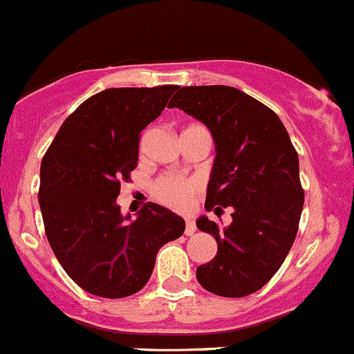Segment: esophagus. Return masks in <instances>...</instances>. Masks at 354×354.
<instances>
[{"label": "esophagus", "mask_w": 354, "mask_h": 354, "mask_svg": "<svg viewBox=\"0 0 354 354\" xmlns=\"http://www.w3.org/2000/svg\"><path fill=\"white\" fill-rule=\"evenodd\" d=\"M197 231V226H195V223L192 219H187V227H185V234L187 236H192V234Z\"/></svg>", "instance_id": "obj_1"}]
</instances>
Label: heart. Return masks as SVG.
Masks as SVG:
<instances>
[{
	"instance_id": "obj_1",
	"label": "heart",
	"mask_w": 354,
	"mask_h": 354,
	"mask_svg": "<svg viewBox=\"0 0 354 354\" xmlns=\"http://www.w3.org/2000/svg\"><path fill=\"white\" fill-rule=\"evenodd\" d=\"M197 127V124H194ZM198 194V183L195 180L178 176H162L152 187V195L171 209H187Z\"/></svg>"
}]
</instances>
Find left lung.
Here are the masks:
<instances>
[{
    "label": "left lung",
    "mask_w": 354,
    "mask_h": 354,
    "mask_svg": "<svg viewBox=\"0 0 354 354\" xmlns=\"http://www.w3.org/2000/svg\"><path fill=\"white\" fill-rule=\"evenodd\" d=\"M169 106L202 121L216 142L205 209L219 216L233 207L224 230L205 216L197 221L217 241V255L197 269L198 283L226 298L252 295L279 270L298 233V152L279 116L234 87H181Z\"/></svg>",
    "instance_id": "obj_1"
}]
</instances>
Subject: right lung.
<instances>
[{"mask_svg":"<svg viewBox=\"0 0 354 354\" xmlns=\"http://www.w3.org/2000/svg\"><path fill=\"white\" fill-rule=\"evenodd\" d=\"M178 85L106 88L82 102L41 162L39 205L46 236L65 272L102 298H124L147 284L162 245L185 221L147 202L130 221L116 203L138 162L140 131L166 108Z\"/></svg>","mask_w":354,"mask_h":354,"instance_id":"add662e5","label":"right lung"}]
</instances>
